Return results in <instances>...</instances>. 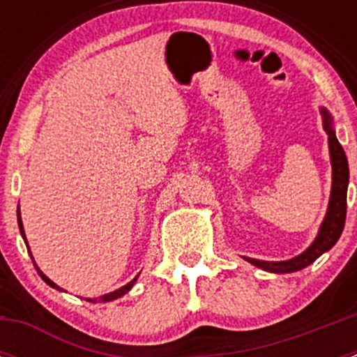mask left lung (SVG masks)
<instances>
[{
	"instance_id": "1",
	"label": "left lung",
	"mask_w": 357,
	"mask_h": 357,
	"mask_svg": "<svg viewBox=\"0 0 357 357\" xmlns=\"http://www.w3.org/2000/svg\"><path fill=\"white\" fill-rule=\"evenodd\" d=\"M324 114V123H326V132L329 135V151H331V162H333V191H331V202L329 211L324 220L318 232L317 239L304 254L296 255L289 261H279V263H268V261H257L250 259L254 266L263 268L266 272L273 273H291L296 270L309 266L311 263L320 257L324 252L334 247V243L338 241L340 236L345 227V216H347V185H349V162H347V155L343 151L342 144L336 139L333 127H331V116L327 114L326 109H321Z\"/></svg>"
}]
</instances>
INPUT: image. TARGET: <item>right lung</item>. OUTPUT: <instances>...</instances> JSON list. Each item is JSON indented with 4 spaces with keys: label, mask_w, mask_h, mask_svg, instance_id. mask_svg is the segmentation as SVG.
I'll list each match as a JSON object with an SVG mask.
<instances>
[{
    "label": "right lung",
    "mask_w": 357,
    "mask_h": 357,
    "mask_svg": "<svg viewBox=\"0 0 357 357\" xmlns=\"http://www.w3.org/2000/svg\"><path fill=\"white\" fill-rule=\"evenodd\" d=\"M17 223H19V229H21V234H23V238H24L23 223H21V216H19V211H17ZM24 243H26V238H24ZM31 261H33V257H31ZM33 264H36V263H33ZM36 268H37V264H36ZM37 273H39V275H40V279H43L44 282H46V284H50V286H52V288L61 289V288H59V286L55 284V282H53V280H50L48 277L44 275V273L40 272L39 268H37ZM134 282H135V279H134V280H130V282H128L127 286H123V288L116 289V291H112V293H107V295L100 296V302H109V301H114V298H119V296H123V295H125V293H128V289H130L132 286H134ZM87 301H89V302H96V301H94V298H87Z\"/></svg>",
    "instance_id": "obj_1"
}]
</instances>
